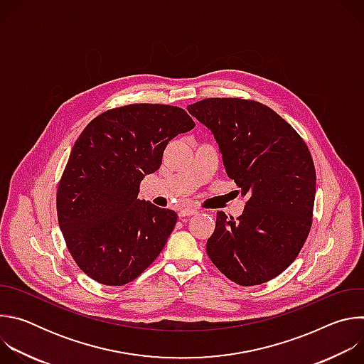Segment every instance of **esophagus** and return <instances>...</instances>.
I'll list each match as a JSON object with an SVG mask.
<instances>
[{
    "mask_svg": "<svg viewBox=\"0 0 364 364\" xmlns=\"http://www.w3.org/2000/svg\"><path fill=\"white\" fill-rule=\"evenodd\" d=\"M196 213H197L196 209H183V210L178 212V216H180V218H188V216H193V215H196Z\"/></svg>",
    "mask_w": 364,
    "mask_h": 364,
    "instance_id": "esophagus-1",
    "label": "esophagus"
}]
</instances>
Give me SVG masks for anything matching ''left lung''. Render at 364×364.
Instances as JSON below:
<instances>
[{"label":"left lung","instance_id":"1","mask_svg":"<svg viewBox=\"0 0 364 364\" xmlns=\"http://www.w3.org/2000/svg\"><path fill=\"white\" fill-rule=\"evenodd\" d=\"M187 111L213 132L229 178L247 196L236 220L218 212L207 255L242 287L268 282L295 261L313 225L311 152L298 132L261 102L209 97Z\"/></svg>","mask_w":364,"mask_h":364}]
</instances>
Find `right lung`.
<instances>
[{"instance_id":"add662e5","label":"right lung","mask_w":364,"mask_h":364,"mask_svg":"<svg viewBox=\"0 0 364 364\" xmlns=\"http://www.w3.org/2000/svg\"><path fill=\"white\" fill-rule=\"evenodd\" d=\"M196 127L161 103H131L92 119L75 142L58 187V220L77 267L102 285L138 278L163 250L177 213L139 200L176 135Z\"/></svg>"}]
</instances>
